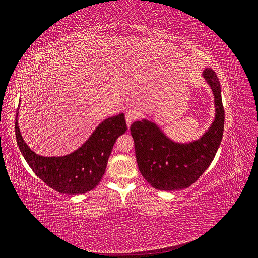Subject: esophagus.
<instances>
[{
  "mask_svg": "<svg viewBox=\"0 0 258 258\" xmlns=\"http://www.w3.org/2000/svg\"><path fill=\"white\" fill-rule=\"evenodd\" d=\"M138 117V113L136 110L134 109H128L125 111V121H126V124L127 126H130L131 124L133 123V121H135Z\"/></svg>",
  "mask_w": 258,
  "mask_h": 258,
  "instance_id": "1",
  "label": "esophagus"
}]
</instances>
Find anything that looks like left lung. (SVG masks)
Masks as SVG:
<instances>
[{
	"label": "left lung",
	"mask_w": 258,
	"mask_h": 258,
	"mask_svg": "<svg viewBox=\"0 0 258 258\" xmlns=\"http://www.w3.org/2000/svg\"><path fill=\"white\" fill-rule=\"evenodd\" d=\"M203 78L212 88L216 113L212 125L199 139L187 144L175 142L147 119L131 125L138 168L155 189L174 191L192 185L212 164L220 147L224 128L220 82L209 68L203 71Z\"/></svg>",
	"instance_id": "left-lung-1"
}]
</instances>
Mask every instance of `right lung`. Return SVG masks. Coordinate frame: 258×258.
I'll list each match as a JSON object with an SVG mask.
<instances>
[{
  "instance_id": "1",
  "label": "right lung",
  "mask_w": 258,
  "mask_h": 258,
  "mask_svg": "<svg viewBox=\"0 0 258 258\" xmlns=\"http://www.w3.org/2000/svg\"><path fill=\"white\" fill-rule=\"evenodd\" d=\"M19 149L35 174L59 194L88 192L101 182L117 138L127 130L124 113L105 119L78 150L64 156L45 157L36 154L22 138L15 123Z\"/></svg>"
}]
</instances>
